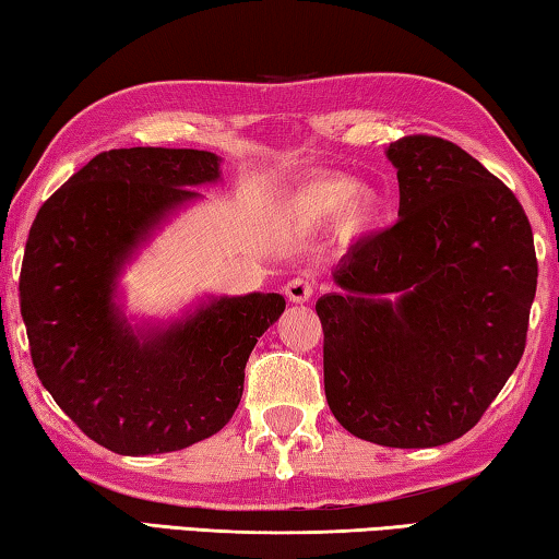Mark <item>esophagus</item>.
Listing matches in <instances>:
<instances>
[{"label": "esophagus", "instance_id": "esophagus-1", "mask_svg": "<svg viewBox=\"0 0 559 559\" xmlns=\"http://www.w3.org/2000/svg\"><path fill=\"white\" fill-rule=\"evenodd\" d=\"M285 295H287L289 301H295V305H305V301H309L314 295L312 280H307V277L289 280L287 287H285Z\"/></svg>", "mask_w": 559, "mask_h": 559}]
</instances>
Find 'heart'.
Listing matches in <instances>:
<instances>
[{
	"label": "heart",
	"mask_w": 559,
	"mask_h": 559,
	"mask_svg": "<svg viewBox=\"0 0 559 559\" xmlns=\"http://www.w3.org/2000/svg\"><path fill=\"white\" fill-rule=\"evenodd\" d=\"M287 213L305 223H329L340 217L352 230H369L381 219L383 203L377 190L369 186H356L352 178L340 173H324L301 186L287 200Z\"/></svg>",
	"instance_id": "1"
}]
</instances>
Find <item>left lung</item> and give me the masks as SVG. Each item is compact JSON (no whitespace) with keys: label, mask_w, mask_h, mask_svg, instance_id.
I'll list each match as a JSON object with an SVG mask.
<instances>
[{"label":"left lung","mask_w":559,"mask_h":559,"mask_svg":"<svg viewBox=\"0 0 559 559\" xmlns=\"http://www.w3.org/2000/svg\"><path fill=\"white\" fill-rule=\"evenodd\" d=\"M399 223L364 237L319 297L334 418L389 448L451 443L478 424L525 352L537 287L518 198L459 145L386 148Z\"/></svg>","instance_id":"1"}]
</instances>
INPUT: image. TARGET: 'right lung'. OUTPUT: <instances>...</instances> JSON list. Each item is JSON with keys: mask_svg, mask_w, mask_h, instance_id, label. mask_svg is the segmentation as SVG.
<instances>
[{"mask_svg": "<svg viewBox=\"0 0 559 559\" xmlns=\"http://www.w3.org/2000/svg\"><path fill=\"white\" fill-rule=\"evenodd\" d=\"M215 153L118 148L63 182L32 223L20 307L36 377L91 441L121 455L170 453L233 418L245 364L285 312L277 292L210 297L166 324H131L118 277L195 188Z\"/></svg>", "mask_w": 559, "mask_h": 559, "instance_id": "right-lung-1", "label": "right lung"}]
</instances>
